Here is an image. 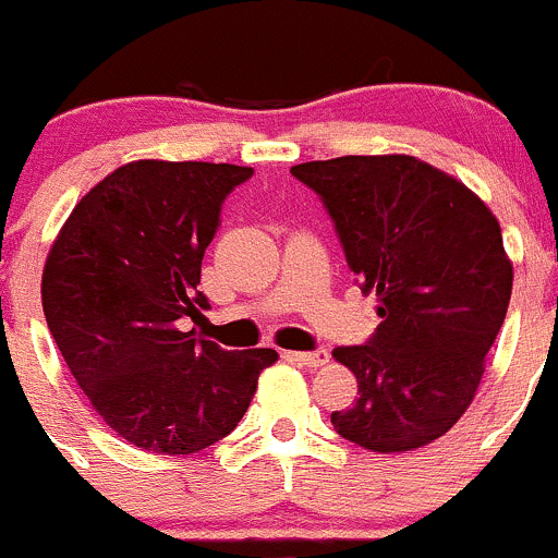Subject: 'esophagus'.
I'll return each instance as SVG.
<instances>
[{"instance_id": "34e87169", "label": "esophagus", "mask_w": 558, "mask_h": 558, "mask_svg": "<svg viewBox=\"0 0 558 558\" xmlns=\"http://www.w3.org/2000/svg\"><path fill=\"white\" fill-rule=\"evenodd\" d=\"M287 361L292 363H301V366H308V368H319L325 366V363L330 361L328 350H314V352H284Z\"/></svg>"}]
</instances>
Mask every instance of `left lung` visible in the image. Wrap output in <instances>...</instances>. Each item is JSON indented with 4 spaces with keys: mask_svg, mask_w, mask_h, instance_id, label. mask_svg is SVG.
<instances>
[{
    "mask_svg": "<svg viewBox=\"0 0 558 558\" xmlns=\"http://www.w3.org/2000/svg\"><path fill=\"white\" fill-rule=\"evenodd\" d=\"M336 225L350 271L377 292V325L333 357L357 401L330 423L372 453L423 448L459 423L505 323L512 263L490 208L469 186L407 154L303 162Z\"/></svg>",
    "mask_w": 558,
    "mask_h": 558,
    "instance_id": "left-lung-1",
    "label": "left lung"
}]
</instances>
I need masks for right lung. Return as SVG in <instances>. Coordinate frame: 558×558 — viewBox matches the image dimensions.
Wrapping results in <instances>:
<instances>
[{
	"instance_id": "add662e5",
	"label": "right lung",
	"mask_w": 558,
	"mask_h": 558,
	"mask_svg": "<svg viewBox=\"0 0 558 558\" xmlns=\"http://www.w3.org/2000/svg\"><path fill=\"white\" fill-rule=\"evenodd\" d=\"M252 168L137 159L92 186L43 268V312L92 410L135 448L190 456L228 437L277 350L184 330L208 308L201 263Z\"/></svg>"
}]
</instances>
